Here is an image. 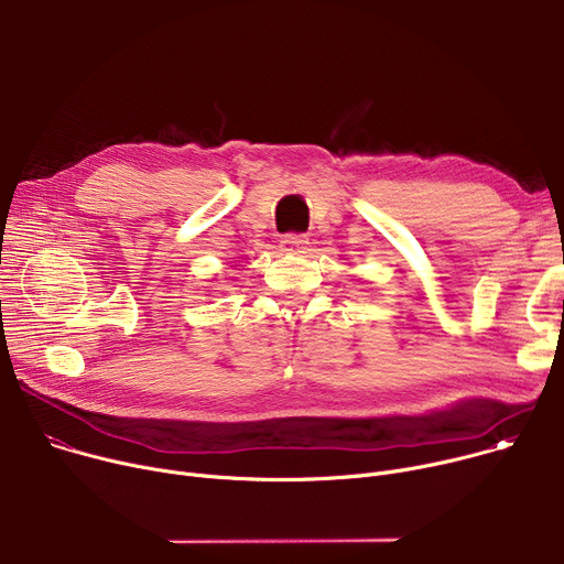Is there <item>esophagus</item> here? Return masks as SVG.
<instances>
[{
  "label": "esophagus",
  "instance_id": "obj_1",
  "mask_svg": "<svg viewBox=\"0 0 564 564\" xmlns=\"http://www.w3.org/2000/svg\"><path fill=\"white\" fill-rule=\"evenodd\" d=\"M305 245H308V236L305 234H285L281 240V247L288 253H301L305 249Z\"/></svg>",
  "mask_w": 564,
  "mask_h": 564
}]
</instances>
